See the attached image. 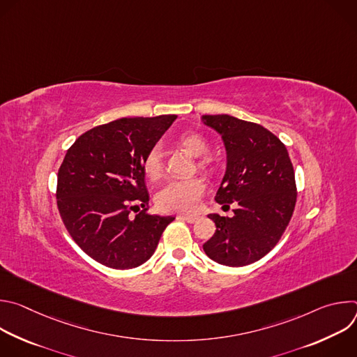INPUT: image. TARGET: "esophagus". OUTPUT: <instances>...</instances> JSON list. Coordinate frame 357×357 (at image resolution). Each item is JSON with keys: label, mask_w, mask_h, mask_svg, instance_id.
<instances>
[{"label": "esophagus", "mask_w": 357, "mask_h": 357, "mask_svg": "<svg viewBox=\"0 0 357 357\" xmlns=\"http://www.w3.org/2000/svg\"><path fill=\"white\" fill-rule=\"evenodd\" d=\"M179 218H182V219H183V220H186L188 223H195V222L199 219L197 216H189V215H181Z\"/></svg>", "instance_id": "obj_1"}]
</instances>
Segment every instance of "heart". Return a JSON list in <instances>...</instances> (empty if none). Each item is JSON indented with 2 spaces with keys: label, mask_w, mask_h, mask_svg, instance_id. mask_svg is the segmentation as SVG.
I'll return each mask as SVG.
<instances>
[{
  "label": "heart",
  "mask_w": 357,
  "mask_h": 357,
  "mask_svg": "<svg viewBox=\"0 0 357 357\" xmlns=\"http://www.w3.org/2000/svg\"><path fill=\"white\" fill-rule=\"evenodd\" d=\"M181 145L192 155L202 157L208 154L209 144L199 134L188 132L179 138ZM200 168H208L209 161L200 160ZM142 169L151 179H158L164 172L162 151L158 145L152 146L142 161ZM206 190V183L202 178H175L167 181L155 195L157 206L164 212H195L200 199Z\"/></svg>",
  "instance_id": "1"
}]
</instances>
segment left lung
<instances>
[{
    "instance_id": "left-lung-1",
    "label": "left lung",
    "mask_w": 357,
    "mask_h": 357,
    "mask_svg": "<svg viewBox=\"0 0 357 357\" xmlns=\"http://www.w3.org/2000/svg\"><path fill=\"white\" fill-rule=\"evenodd\" d=\"M222 135L226 172L215 200L234 203L233 218L208 215L215 234L203 244L213 261L243 267L260 260L285 231L296 202L294 168L285 145L260 124L229 114L202 116Z\"/></svg>"
}]
</instances>
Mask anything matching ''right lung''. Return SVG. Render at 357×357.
<instances>
[{"label":"right lung","mask_w":357,"mask_h":357,"mask_svg":"<svg viewBox=\"0 0 357 357\" xmlns=\"http://www.w3.org/2000/svg\"><path fill=\"white\" fill-rule=\"evenodd\" d=\"M176 116L119 119L82 134L58 172V209L76 244L114 270L144 264L172 216L148 215L142 161Z\"/></svg>","instance_id":"obj_1"}]
</instances>
